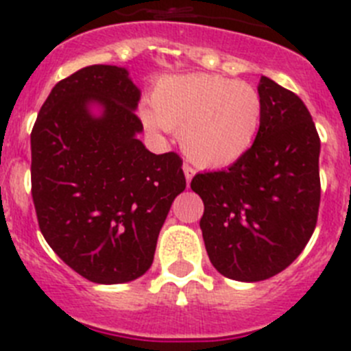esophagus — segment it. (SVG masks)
<instances>
[{"label":"esophagus","mask_w":351,"mask_h":351,"mask_svg":"<svg viewBox=\"0 0 351 351\" xmlns=\"http://www.w3.org/2000/svg\"><path fill=\"white\" fill-rule=\"evenodd\" d=\"M182 170H184V176H186V181H188V184L191 182L193 176H195V169H191L189 165H184L182 167Z\"/></svg>","instance_id":"1"}]
</instances>
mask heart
<instances>
[{
	"instance_id": "obj_1",
	"label": "heart",
	"mask_w": 351,
	"mask_h": 351,
	"mask_svg": "<svg viewBox=\"0 0 351 351\" xmlns=\"http://www.w3.org/2000/svg\"><path fill=\"white\" fill-rule=\"evenodd\" d=\"M141 117L151 130H178L181 146L204 169L233 165L249 153L263 121V99L252 85L215 75L165 78Z\"/></svg>"
}]
</instances>
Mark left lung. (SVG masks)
Listing matches in <instances>:
<instances>
[{
	"label": "left lung",
	"instance_id": "obj_1",
	"mask_svg": "<svg viewBox=\"0 0 351 351\" xmlns=\"http://www.w3.org/2000/svg\"><path fill=\"white\" fill-rule=\"evenodd\" d=\"M259 134L230 169L197 173L191 189L208 259L221 275L259 282L280 273L303 252L320 205V139L304 102L261 76Z\"/></svg>",
	"mask_w": 351,
	"mask_h": 351
}]
</instances>
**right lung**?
Listing matches in <instances>:
<instances>
[{"instance_id":"right-lung-1","label":"right lung","mask_w":351,"mask_h":351,"mask_svg":"<svg viewBox=\"0 0 351 351\" xmlns=\"http://www.w3.org/2000/svg\"><path fill=\"white\" fill-rule=\"evenodd\" d=\"M139 101L125 67H83L51 88L31 132L41 233L95 284H125L149 269L170 205L186 188L178 154H154L137 139Z\"/></svg>"}]
</instances>
